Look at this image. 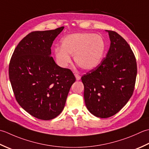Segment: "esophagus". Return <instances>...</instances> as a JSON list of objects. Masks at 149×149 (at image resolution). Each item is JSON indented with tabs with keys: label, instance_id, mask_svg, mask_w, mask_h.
I'll return each mask as SVG.
<instances>
[{
	"label": "esophagus",
	"instance_id": "1",
	"mask_svg": "<svg viewBox=\"0 0 149 149\" xmlns=\"http://www.w3.org/2000/svg\"><path fill=\"white\" fill-rule=\"evenodd\" d=\"M74 76H75V77H76V79H77V80H80V79H81V77L80 75H78V74H74Z\"/></svg>",
	"mask_w": 149,
	"mask_h": 149
}]
</instances>
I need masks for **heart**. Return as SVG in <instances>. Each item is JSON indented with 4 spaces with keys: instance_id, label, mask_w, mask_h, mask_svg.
<instances>
[{
    "instance_id": "b5f03b06",
    "label": "heart",
    "mask_w": 149,
    "mask_h": 149,
    "mask_svg": "<svg viewBox=\"0 0 149 149\" xmlns=\"http://www.w3.org/2000/svg\"><path fill=\"white\" fill-rule=\"evenodd\" d=\"M62 47L54 50L56 62L67 68L74 56L75 63L84 69L91 70L98 66L104 58L106 44L101 35L91 33H74L62 40Z\"/></svg>"
}]
</instances>
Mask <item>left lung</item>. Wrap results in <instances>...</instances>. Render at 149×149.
Listing matches in <instances>:
<instances>
[{
    "label": "left lung",
    "mask_w": 149,
    "mask_h": 149,
    "mask_svg": "<svg viewBox=\"0 0 149 149\" xmlns=\"http://www.w3.org/2000/svg\"><path fill=\"white\" fill-rule=\"evenodd\" d=\"M111 40L106 57L81 77L88 110L101 118L118 113L132 96L137 64L130 45L116 32L106 30Z\"/></svg>",
    "instance_id": "8db88e82"
}]
</instances>
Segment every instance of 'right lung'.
<instances>
[{
    "instance_id": "obj_1",
    "label": "right lung",
    "mask_w": 149,
    "mask_h": 149,
    "mask_svg": "<svg viewBox=\"0 0 149 149\" xmlns=\"http://www.w3.org/2000/svg\"><path fill=\"white\" fill-rule=\"evenodd\" d=\"M64 27L26 35L15 48L9 77L15 98L31 116L49 120L62 113L76 78L51 56L53 42Z\"/></svg>"
}]
</instances>
